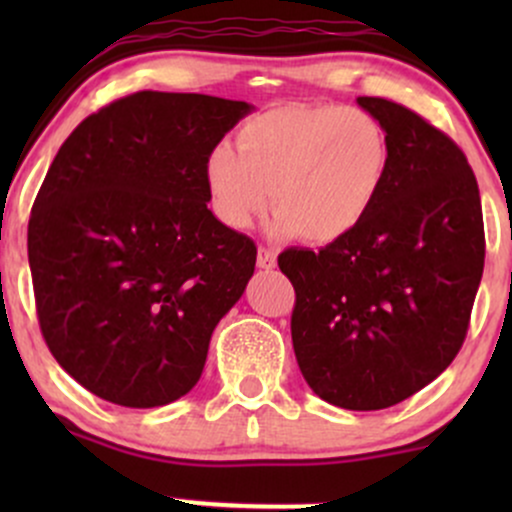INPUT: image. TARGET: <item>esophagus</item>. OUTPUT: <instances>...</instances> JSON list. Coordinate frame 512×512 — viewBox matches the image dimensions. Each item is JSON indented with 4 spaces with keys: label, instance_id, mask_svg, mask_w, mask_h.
Here are the masks:
<instances>
[{
    "label": "esophagus",
    "instance_id": "obj_1",
    "mask_svg": "<svg viewBox=\"0 0 512 512\" xmlns=\"http://www.w3.org/2000/svg\"><path fill=\"white\" fill-rule=\"evenodd\" d=\"M257 267H260V269H274L276 267V250L264 248V245H260V250H257Z\"/></svg>",
    "mask_w": 512,
    "mask_h": 512
}]
</instances>
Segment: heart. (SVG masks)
<instances>
[{
    "instance_id": "1",
    "label": "heart",
    "mask_w": 512,
    "mask_h": 512,
    "mask_svg": "<svg viewBox=\"0 0 512 512\" xmlns=\"http://www.w3.org/2000/svg\"><path fill=\"white\" fill-rule=\"evenodd\" d=\"M392 146L383 122L344 105H293L252 117L238 154L219 144L207 158L216 216L243 231L276 209L272 231L317 245L349 236L383 192Z\"/></svg>"
}]
</instances>
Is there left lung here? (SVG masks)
Returning a JSON list of instances; mask_svg holds the SVG:
<instances>
[{"mask_svg":"<svg viewBox=\"0 0 512 512\" xmlns=\"http://www.w3.org/2000/svg\"><path fill=\"white\" fill-rule=\"evenodd\" d=\"M392 146L378 202L322 250L289 248L291 339L310 390L375 411L424 390L457 356L484 272L477 178L460 146L385 98H356Z\"/></svg>","mask_w":512,"mask_h":512,"instance_id":"8db88e82","label":"left lung"}]
</instances>
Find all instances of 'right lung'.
<instances>
[{"label":"right lung","mask_w":512,"mask_h":512,"mask_svg":"<svg viewBox=\"0 0 512 512\" xmlns=\"http://www.w3.org/2000/svg\"><path fill=\"white\" fill-rule=\"evenodd\" d=\"M245 101L139 91L60 146L28 221L40 330L79 385L120 407L175 402L243 296L257 248L211 214L207 158Z\"/></svg>","instance_id":"add662e5"}]
</instances>
